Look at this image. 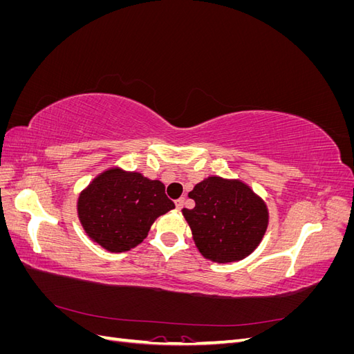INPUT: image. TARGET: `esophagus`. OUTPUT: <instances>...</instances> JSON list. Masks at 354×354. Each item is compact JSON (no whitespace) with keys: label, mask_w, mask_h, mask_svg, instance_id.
<instances>
[{"label":"esophagus","mask_w":354,"mask_h":354,"mask_svg":"<svg viewBox=\"0 0 354 354\" xmlns=\"http://www.w3.org/2000/svg\"><path fill=\"white\" fill-rule=\"evenodd\" d=\"M176 207H177V209H181L185 207V198H178L177 201H176Z\"/></svg>","instance_id":"34e87169"}]
</instances>
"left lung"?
Instances as JSON below:
<instances>
[{
    "instance_id": "left-lung-1",
    "label": "left lung",
    "mask_w": 354,
    "mask_h": 354,
    "mask_svg": "<svg viewBox=\"0 0 354 354\" xmlns=\"http://www.w3.org/2000/svg\"><path fill=\"white\" fill-rule=\"evenodd\" d=\"M195 201L183 216L201 254L216 263L245 259L261 242L269 212L266 203L239 180L208 177L189 192Z\"/></svg>"
}]
</instances>
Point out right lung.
<instances>
[{
	"label": "right lung",
	"instance_id": "1",
	"mask_svg": "<svg viewBox=\"0 0 354 354\" xmlns=\"http://www.w3.org/2000/svg\"><path fill=\"white\" fill-rule=\"evenodd\" d=\"M174 207L159 180L115 168L95 177L80 195L78 216L94 242L122 252L140 243L152 223Z\"/></svg>",
	"mask_w": 354,
	"mask_h": 354
}]
</instances>
